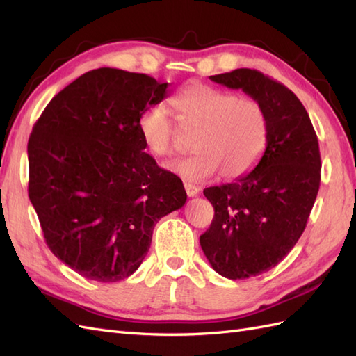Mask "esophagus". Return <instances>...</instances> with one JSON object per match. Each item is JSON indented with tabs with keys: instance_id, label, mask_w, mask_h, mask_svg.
<instances>
[{
	"instance_id": "1",
	"label": "esophagus",
	"mask_w": 356,
	"mask_h": 356,
	"mask_svg": "<svg viewBox=\"0 0 356 356\" xmlns=\"http://www.w3.org/2000/svg\"><path fill=\"white\" fill-rule=\"evenodd\" d=\"M184 187H186V193L188 196H196V195L201 192V188L198 186L192 184V183H184Z\"/></svg>"
}]
</instances>
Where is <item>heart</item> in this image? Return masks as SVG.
<instances>
[{
  "label": "heart",
  "mask_w": 356,
  "mask_h": 356,
  "mask_svg": "<svg viewBox=\"0 0 356 356\" xmlns=\"http://www.w3.org/2000/svg\"><path fill=\"white\" fill-rule=\"evenodd\" d=\"M170 109L154 105L138 117V132L147 151L156 156L173 152L178 126L195 129V154L172 161L168 169L186 181H202L219 172L220 178L238 179L256 168L268 141V114L257 100L202 82H188L173 94Z\"/></svg>",
  "instance_id": "heart-1"
}]
</instances>
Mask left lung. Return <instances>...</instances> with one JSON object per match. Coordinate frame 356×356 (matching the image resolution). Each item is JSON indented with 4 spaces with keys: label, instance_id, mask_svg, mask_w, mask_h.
Returning <instances> with one entry per match:
<instances>
[{
    "label": "left lung",
    "instance_id": "left-lung-1",
    "mask_svg": "<svg viewBox=\"0 0 356 356\" xmlns=\"http://www.w3.org/2000/svg\"><path fill=\"white\" fill-rule=\"evenodd\" d=\"M210 79L257 100L270 124L254 170L204 188L215 209L200 238L204 254L224 277L248 279L282 262L305 232L321 179L318 138L302 102L283 83L250 68Z\"/></svg>",
    "mask_w": 356,
    "mask_h": 356
}]
</instances>
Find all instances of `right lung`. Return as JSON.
Listing matches in <instances>:
<instances>
[{"mask_svg": "<svg viewBox=\"0 0 356 356\" xmlns=\"http://www.w3.org/2000/svg\"><path fill=\"white\" fill-rule=\"evenodd\" d=\"M168 85L97 68L54 96L31 129L29 198L51 252L85 279L129 277L155 224L187 200L183 181L145 152L140 114Z\"/></svg>", "mask_w": 356, "mask_h": 356, "instance_id": "add662e5", "label": "right lung"}]
</instances>
